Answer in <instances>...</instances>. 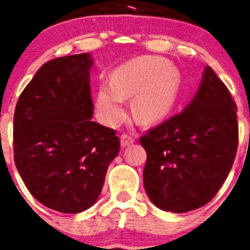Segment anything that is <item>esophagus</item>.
<instances>
[{
  "label": "esophagus",
  "mask_w": 250,
  "mask_h": 250,
  "mask_svg": "<svg viewBox=\"0 0 250 250\" xmlns=\"http://www.w3.org/2000/svg\"><path fill=\"white\" fill-rule=\"evenodd\" d=\"M135 143V138L132 135H127V134H123L121 135V146H129V145L134 144Z\"/></svg>",
  "instance_id": "1"
}]
</instances>
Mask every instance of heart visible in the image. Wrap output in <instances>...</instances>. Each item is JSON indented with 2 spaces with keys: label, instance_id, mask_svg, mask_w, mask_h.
Returning <instances> with one entry per match:
<instances>
[{
  "label": "heart",
  "instance_id": "1",
  "mask_svg": "<svg viewBox=\"0 0 250 250\" xmlns=\"http://www.w3.org/2000/svg\"><path fill=\"white\" fill-rule=\"evenodd\" d=\"M182 76L175 66L156 56L136 57L118 67L111 83L99 86L96 110L104 123L115 125L125 116V99L136 95L134 112L143 124L167 118L178 103Z\"/></svg>",
  "mask_w": 250,
  "mask_h": 250
}]
</instances>
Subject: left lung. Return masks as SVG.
I'll list each match as a JSON object with an SVG mask.
<instances>
[{
    "mask_svg": "<svg viewBox=\"0 0 250 250\" xmlns=\"http://www.w3.org/2000/svg\"><path fill=\"white\" fill-rule=\"evenodd\" d=\"M146 151L144 187L159 209L194 210L213 199L238 147L237 105L210 66L182 111L140 138Z\"/></svg>",
    "mask_w": 250,
    "mask_h": 250,
    "instance_id": "left-lung-1",
    "label": "left lung"
}]
</instances>
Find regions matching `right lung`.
<instances>
[{
	"label": "right lung",
	"mask_w": 250,
	"mask_h": 250,
	"mask_svg": "<svg viewBox=\"0 0 250 250\" xmlns=\"http://www.w3.org/2000/svg\"><path fill=\"white\" fill-rule=\"evenodd\" d=\"M91 55L43 63L20 95L13 116L15 164L45 207L77 214L98 200L120 150L115 130L91 121Z\"/></svg>",
	"instance_id": "add662e5"
}]
</instances>
